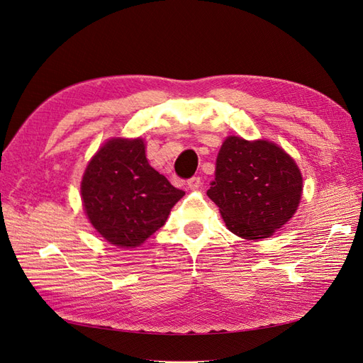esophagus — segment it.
I'll return each mask as SVG.
<instances>
[{
    "label": "esophagus",
    "mask_w": 363,
    "mask_h": 363,
    "mask_svg": "<svg viewBox=\"0 0 363 363\" xmlns=\"http://www.w3.org/2000/svg\"><path fill=\"white\" fill-rule=\"evenodd\" d=\"M189 189L190 190H197V189H200V186H202V178L200 177H193V178H190L189 179Z\"/></svg>",
    "instance_id": "obj_1"
}]
</instances>
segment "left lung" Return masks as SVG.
<instances>
[{"mask_svg":"<svg viewBox=\"0 0 363 363\" xmlns=\"http://www.w3.org/2000/svg\"><path fill=\"white\" fill-rule=\"evenodd\" d=\"M302 177L293 158L275 143L227 138L208 196L232 233L263 239L298 209Z\"/></svg>","mask_w":363,"mask_h":363,"instance_id":"8db88e82","label":"left lung"}]
</instances>
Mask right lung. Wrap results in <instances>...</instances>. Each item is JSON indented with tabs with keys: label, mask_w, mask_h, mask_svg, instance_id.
Returning a JSON list of instances; mask_svg holds the SVG:
<instances>
[{
	"label": "right lung",
	"mask_w": 363,
	"mask_h": 363,
	"mask_svg": "<svg viewBox=\"0 0 363 363\" xmlns=\"http://www.w3.org/2000/svg\"><path fill=\"white\" fill-rule=\"evenodd\" d=\"M80 193L91 224L121 248L143 244L185 194L150 166L142 139L103 145L89 161Z\"/></svg>",
	"instance_id": "right-lung-1"
}]
</instances>
